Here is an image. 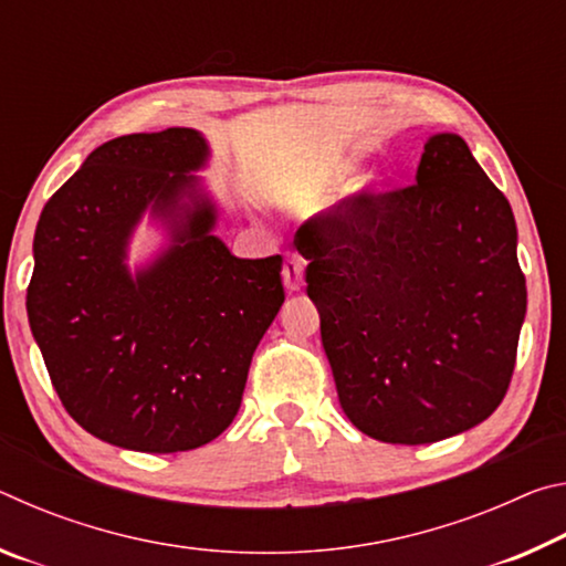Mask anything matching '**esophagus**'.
Listing matches in <instances>:
<instances>
[{
	"instance_id": "obj_1",
	"label": "esophagus",
	"mask_w": 566,
	"mask_h": 566,
	"mask_svg": "<svg viewBox=\"0 0 566 566\" xmlns=\"http://www.w3.org/2000/svg\"><path fill=\"white\" fill-rule=\"evenodd\" d=\"M282 280L290 292H300L304 284V260L300 254H286L282 266Z\"/></svg>"
}]
</instances>
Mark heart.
<instances>
[{"instance_id":"1","label":"heart","mask_w":566,"mask_h":566,"mask_svg":"<svg viewBox=\"0 0 566 566\" xmlns=\"http://www.w3.org/2000/svg\"><path fill=\"white\" fill-rule=\"evenodd\" d=\"M349 177V165H310L292 171L276 185V199L294 209L319 207Z\"/></svg>"}]
</instances>
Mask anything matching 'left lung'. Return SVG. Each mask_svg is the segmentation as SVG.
<instances>
[{
	"label": "left lung",
	"instance_id": "left-lung-1",
	"mask_svg": "<svg viewBox=\"0 0 566 566\" xmlns=\"http://www.w3.org/2000/svg\"><path fill=\"white\" fill-rule=\"evenodd\" d=\"M302 239L339 405L389 444L476 427L510 389L526 312L506 197L457 134L409 187L361 195Z\"/></svg>",
	"mask_w": 566,
	"mask_h": 566
}]
</instances>
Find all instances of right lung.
Returning <instances> with one entry per match:
<instances>
[{"instance_id":"1","label":"right lung","mask_w":566,"mask_h":566,"mask_svg":"<svg viewBox=\"0 0 566 566\" xmlns=\"http://www.w3.org/2000/svg\"><path fill=\"white\" fill-rule=\"evenodd\" d=\"M207 157L187 127L109 139L36 224L32 334L70 417L114 447L189 452L222 434L284 304L280 254L239 260L212 234L217 209L189 175ZM147 208L172 244L129 275L126 244Z\"/></svg>"}]
</instances>
